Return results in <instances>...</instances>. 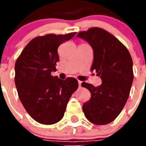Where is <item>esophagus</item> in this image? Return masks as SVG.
<instances>
[{"mask_svg":"<svg viewBox=\"0 0 146 146\" xmlns=\"http://www.w3.org/2000/svg\"><path fill=\"white\" fill-rule=\"evenodd\" d=\"M78 87L79 88H80V87H81V83H82V82L81 81H80V80H78Z\"/></svg>","mask_w":146,"mask_h":146,"instance_id":"esophagus-1","label":"esophagus"}]
</instances>
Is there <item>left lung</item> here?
<instances>
[{
    "mask_svg": "<svg viewBox=\"0 0 146 146\" xmlns=\"http://www.w3.org/2000/svg\"><path fill=\"white\" fill-rule=\"evenodd\" d=\"M77 36L92 46L94 56L90 70H95L102 79L98 87L82 83L91 94L82 110L92 123L107 124L118 117L129 98L133 80L131 56L118 39L102 28H90Z\"/></svg>",
    "mask_w": 146,
    "mask_h": 146,
    "instance_id": "left-lung-1",
    "label": "left lung"
}]
</instances>
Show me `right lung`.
Wrapping results in <instances>:
<instances>
[{"label":"right lung","instance_id":"add662e5","mask_svg":"<svg viewBox=\"0 0 146 146\" xmlns=\"http://www.w3.org/2000/svg\"><path fill=\"white\" fill-rule=\"evenodd\" d=\"M76 35L48 34L34 38L15 62V82L19 98L30 117L42 124L59 121L78 88L74 78L61 80L51 75L59 61L58 47Z\"/></svg>","mask_w":146,"mask_h":146}]
</instances>
